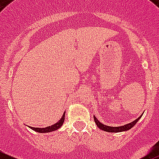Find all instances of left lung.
<instances>
[{
	"instance_id": "8db88e82",
	"label": "left lung",
	"mask_w": 159,
	"mask_h": 159,
	"mask_svg": "<svg viewBox=\"0 0 159 159\" xmlns=\"http://www.w3.org/2000/svg\"><path fill=\"white\" fill-rule=\"evenodd\" d=\"M143 116V114L139 117L138 119H136L135 120H134L133 122L130 123V124H125L124 126H120V127H110V126H107V125H104V124H101L95 116H93L94 118V121H95L96 124L97 125V127L100 128L101 130H103L104 131H108V132H121V131H128V130L131 129L132 127L135 125L138 120L141 118V116Z\"/></svg>"
}]
</instances>
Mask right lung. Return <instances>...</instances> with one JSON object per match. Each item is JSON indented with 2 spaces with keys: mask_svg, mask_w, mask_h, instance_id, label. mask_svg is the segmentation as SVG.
Wrapping results in <instances>:
<instances>
[{
  "mask_svg": "<svg viewBox=\"0 0 159 159\" xmlns=\"http://www.w3.org/2000/svg\"><path fill=\"white\" fill-rule=\"evenodd\" d=\"M65 111H64L63 115H62V118L60 119L59 121L56 123V124H53V125L49 126V127H47V128H32V127H30L28 126L31 129H32L33 131H37V132H39V133H47V132H51V131H56L58 130V128H61L62 125L63 124L64 122V120H65Z\"/></svg>",
  "mask_w": 159,
  "mask_h": 159,
  "instance_id": "add662e5",
  "label": "right lung"
}]
</instances>
